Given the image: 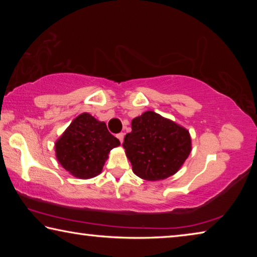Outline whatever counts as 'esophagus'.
<instances>
[{
  "label": "esophagus",
  "instance_id": "1",
  "mask_svg": "<svg viewBox=\"0 0 257 257\" xmlns=\"http://www.w3.org/2000/svg\"><path fill=\"white\" fill-rule=\"evenodd\" d=\"M116 137H118V139H119V141H120L121 143H122V142H123V137H124V134H123V133H120V134H118V135H116Z\"/></svg>",
  "mask_w": 257,
  "mask_h": 257
}]
</instances>
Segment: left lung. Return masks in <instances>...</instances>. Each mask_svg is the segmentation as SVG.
<instances>
[{
  "label": "left lung",
  "instance_id": "8db88e82",
  "mask_svg": "<svg viewBox=\"0 0 257 257\" xmlns=\"http://www.w3.org/2000/svg\"><path fill=\"white\" fill-rule=\"evenodd\" d=\"M122 146L135 175L158 181L179 171L191 152V138L182 125L146 111L133 119Z\"/></svg>",
  "mask_w": 257,
  "mask_h": 257
}]
</instances>
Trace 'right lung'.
Here are the masks:
<instances>
[{"mask_svg":"<svg viewBox=\"0 0 257 257\" xmlns=\"http://www.w3.org/2000/svg\"><path fill=\"white\" fill-rule=\"evenodd\" d=\"M119 145L105 122L85 112L73 119L55 142V156L73 177L90 179L102 172L110 151Z\"/></svg>","mask_w":257,"mask_h":257,"instance_id":"obj_1","label":"right lung"}]
</instances>
